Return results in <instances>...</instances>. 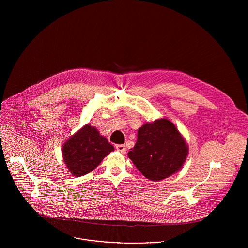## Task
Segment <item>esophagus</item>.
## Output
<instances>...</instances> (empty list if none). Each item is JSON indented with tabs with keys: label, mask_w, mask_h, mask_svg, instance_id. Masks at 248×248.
<instances>
[{
	"label": "esophagus",
	"mask_w": 248,
	"mask_h": 248,
	"mask_svg": "<svg viewBox=\"0 0 248 248\" xmlns=\"http://www.w3.org/2000/svg\"><path fill=\"white\" fill-rule=\"evenodd\" d=\"M115 148L120 153H125L126 152V147L123 144H117V145H115Z\"/></svg>",
	"instance_id": "obj_1"
}]
</instances>
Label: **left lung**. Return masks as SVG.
Listing matches in <instances>:
<instances>
[{"label": "left lung", "instance_id": "1", "mask_svg": "<svg viewBox=\"0 0 248 248\" xmlns=\"http://www.w3.org/2000/svg\"><path fill=\"white\" fill-rule=\"evenodd\" d=\"M188 153V144L176 125L164 117L142 125L128 155L144 177L159 181L178 172Z\"/></svg>", "mask_w": 248, "mask_h": 248}]
</instances>
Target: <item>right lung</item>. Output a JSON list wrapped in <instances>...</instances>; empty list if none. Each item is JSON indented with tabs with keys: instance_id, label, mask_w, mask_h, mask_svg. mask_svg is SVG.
I'll return each instance as SVG.
<instances>
[{
	"instance_id": "obj_1",
	"label": "right lung",
	"mask_w": 248,
	"mask_h": 248,
	"mask_svg": "<svg viewBox=\"0 0 248 248\" xmlns=\"http://www.w3.org/2000/svg\"><path fill=\"white\" fill-rule=\"evenodd\" d=\"M113 151V146L90 123L74 133L62 146L64 162L76 177L92 172Z\"/></svg>"
}]
</instances>
